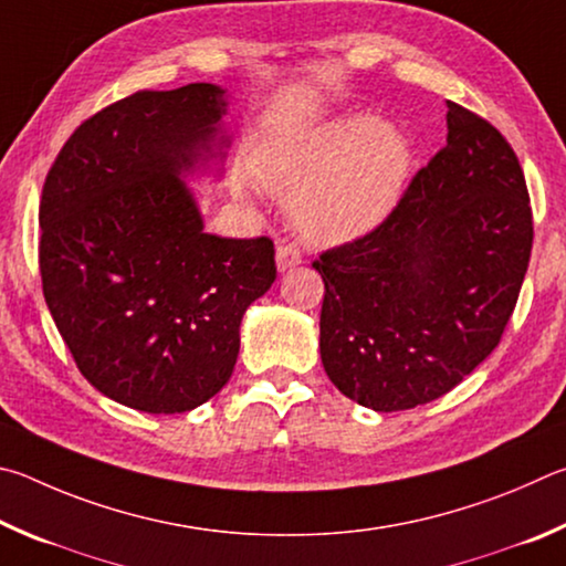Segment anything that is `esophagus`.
<instances>
[{
  "label": "esophagus",
  "instance_id": "esophagus-1",
  "mask_svg": "<svg viewBox=\"0 0 566 566\" xmlns=\"http://www.w3.org/2000/svg\"><path fill=\"white\" fill-rule=\"evenodd\" d=\"M301 263H303V255L295 245H277L275 248V265L281 273L293 271V268H298Z\"/></svg>",
  "mask_w": 566,
  "mask_h": 566
}]
</instances>
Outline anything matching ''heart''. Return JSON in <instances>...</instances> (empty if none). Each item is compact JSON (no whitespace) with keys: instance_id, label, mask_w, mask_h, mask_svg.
<instances>
[{"instance_id":"obj_1","label":"heart","mask_w":566,"mask_h":566,"mask_svg":"<svg viewBox=\"0 0 566 566\" xmlns=\"http://www.w3.org/2000/svg\"><path fill=\"white\" fill-rule=\"evenodd\" d=\"M412 148L400 128L348 116L315 128L268 164L265 188L293 206L313 241H350L392 213L410 178Z\"/></svg>"}]
</instances>
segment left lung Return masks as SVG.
I'll return each instance as SVG.
<instances>
[{"instance_id": "8db88e82", "label": "left lung", "mask_w": 566, "mask_h": 566, "mask_svg": "<svg viewBox=\"0 0 566 566\" xmlns=\"http://www.w3.org/2000/svg\"><path fill=\"white\" fill-rule=\"evenodd\" d=\"M522 166L497 128L448 102V144L385 221L313 263L321 360L345 398L410 410L497 348L532 253Z\"/></svg>"}]
</instances>
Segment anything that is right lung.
Returning a JSON list of instances; mask_svg holds the SVG:
<instances>
[{
  "label": "right lung",
  "mask_w": 566,
  "mask_h": 566,
  "mask_svg": "<svg viewBox=\"0 0 566 566\" xmlns=\"http://www.w3.org/2000/svg\"><path fill=\"white\" fill-rule=\"evenodd\" d=\"M226 92H136L69 136L39 206L49 313L94 388L174 415L231 380L248 305L275 281L271 238H221L184 178L223 161ZM221 174V168H218Z\"/></svg>",
  "instance_id": "add662e5"
}]
</instances>
